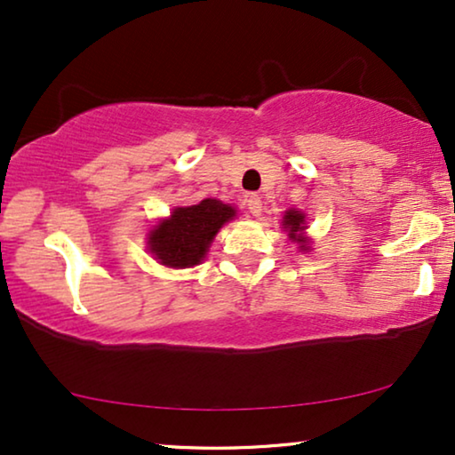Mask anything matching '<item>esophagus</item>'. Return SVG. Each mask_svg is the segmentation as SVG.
<instances>
[{
    "label": "esophagus",
    "instance_id": "esophagus-1",
    "mask_svg": "<svg viewBox=\"0 0 455 455\" xmlns=\"http://www.w3.org/2000/svg\"><path fill=\"white\" fill-rule=\"evenodd\" d=\"M260 196L259 195H248L246 196V209L248 213H251L252 217H259L260 215Z\"/></svg>",
    "mask_w": 455,
    "mask_h": 455
}]
</instances>
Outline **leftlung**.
I'll use <instances>...</instances> for the list:
<instances>
[{
    "label": "left lung",
    "mask_w": 455,
    "mask_h": 455,
    "mask_svg": "<svg viewBox=\"0 0 455 455\" xmlns=\"http://www.w3.org/2000/svg\"><path fill=\"white\" fill-rule=\"evenodd\" d=\"M282 226H283L285 232H288L290 240H294V242H298V244H300V246H298V248H300V251H307V252L310 251L308 238L302 234L304 229H307V220H304L302 211H296V209L285 211Z\"/></svg>",
    "instance_id": "1"
}]
</instances>
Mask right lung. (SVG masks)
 Here are the masks:
<instances>
[{
    "label": "right lung",
    "instance_id": "add662e5",
    "mask_svg": "<svg viewBox=\"0 0 455 455\" xmlns=\"http://www.w3.org/2000/svg\"><path fill=\"white\" fill-rule=\"evenodd\" d=\"M235 217V209L217 198H204L190 207H176L148 232V251L161 265L172 269L195 267L209 252V246L223 223Z\"/></svg>",
    "mask_w": 455,
    "mask_h": 455
}]
</instances>
